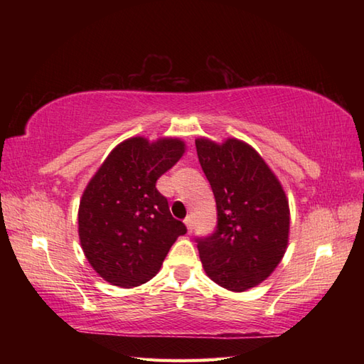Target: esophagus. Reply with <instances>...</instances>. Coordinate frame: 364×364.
Listing matches in <instances>:
<instances>
[{
	"label": "esophagus",
	"mask_w": 364,
	"mask_h": 364,
	"mask_svg": "<svg viewBox=\"0 0 364 364\" xmlns=\"http://www.w3.org/2000/svg\"><path fill=\"white\" fill-rule=\"evenodd\" d=\"M184 223H186L188 231H189V233H191V231H192V227H194V225H192V218H191V215H188V218L184 219Z\"/></svg>",
	"instance_id": "esophagus-1"
}]
</instances>
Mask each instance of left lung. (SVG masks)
I'll list each match as a JSON object with an SVG mask.
<instances>
[{"instance_id":"left-lung-1","label":"left lung","mask_w":364,"mask_h":364,"mask_svg":"<svg viewBox=\"0 0 364 364\" xmlns=\"http://www.w3.org/2000/svg\"><path fill=\"white\" fill-rule=\"evenodd\" d=\"M196 146L218 206L215 230L197 237L200 259L213 282L242 292L280 264L289 235L288 200L249 144L227 139L219 145L202 137Z\"/></svg>"}]
</instances>
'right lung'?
<instances>
[{
  "mask_svg": "<svg viewBox=\"0 0 364 364\" xmlns=\"http://www.w3.org/2000/svg\"><path fill=\"white\" fill-rule=\"evenodd\" d=\"M184 153L180 139L119 144L84 191L78 211L82 252L95 272L120 288H134L158 274L186 225L172 218L158 178Z\"/></svg>",
  "mask_w": 364,
  "mask_h": 364,
  "instance_id": "right-lung-1",
  "label": "right lung"
}]
</instances>
